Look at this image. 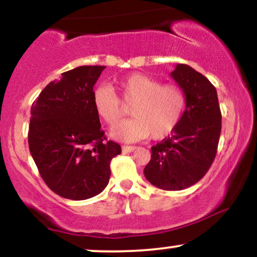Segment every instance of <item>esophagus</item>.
Wrapping results in <instances>:
<instances>
[{"mask_svg": "<svg viewBox=\"0 0 257 257\" xmlns=\"http://www.w3.org/2000/svg\"><path fill=\"white\" fill-rule=\"evenodd\" d=\"M135 150H137V147L135 146H122V151L123 152H133V151H135Z\"/></svg>", "mask_w": 257, "mask_h": 257, "instance_id": "1", "label": "esophagus"}]
</instances>
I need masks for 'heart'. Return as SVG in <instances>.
Instances as JSON below:
<instances>
[{
  "mask_svg": "<svg viewBox=\"0 0 257 257\" xmlns=\"http://www.w3.org/2000/svg\"><path fill=\"white\" fill-rule=\"evenodd\" d=\"M114 88L120 100L110 85H98L91 94V102L96 114L110 126L116 124L124 114L122 102L132 105V118L111 131L117 140L135 141L150 135L159 140L168 137L182 118L187 98L179 85L162 84L145 73H132L116 81Z\"/></svg>",
  "mask_w": 257,
  "mask_h": 257,
  "instance_id": "obj_1",
  "label": "heart"
}]
</instances>
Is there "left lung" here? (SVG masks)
Returning <instances> with one entry per match:
<instances>
[{
	"label": "left lung",
	"mask_w": 257,
	"mask_h": 257,
	"mask_svg": "<svg viewBox=\"0 0 257 257\" xmlns=\"http://www.w3.org/2000/svg\"><path fill=\"white\" fill-rule=\"evenodd\" d=\"M172 77L186 93L185 112L172 135L151 147V161L144 174L156 187L180 191L198 182L213 164L221 111L216 89L202 73L178 64Z\"/></svg>",
	"instance_id": "8db88e82"
}]
</instances>
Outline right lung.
<instances>
[{
	"label": "right lung",
	"instance_id": "add662e5",
	"mask_svg": "<svg viewBox=\"0 0 257 257\" xmlns=\"http://www.w3.org/2000/svg\"><path fill=\"white\" fill-rule=\"evenodd\" d=\"M105 66H79L61 73L31 106L29 149L41 178L60 197L91 198L110 180L111 159L122 152L107 141L91 102Z\"/></svg>",
	"mask_w": 257,
	"mask_h": 257
}]
</instances>
